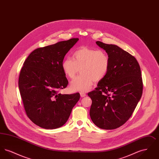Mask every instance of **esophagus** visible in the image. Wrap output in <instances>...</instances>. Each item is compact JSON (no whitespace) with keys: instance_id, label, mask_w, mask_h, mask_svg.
Returning <instances> with one entry per match:
<instances>
[{"instance_id":"1","label":"esophagus","mask_w":159,"mask_h":159,"mask_svg":"<svg viewBox=\"0 0 159 159\" xmlns=\"http://www.w3.org/2000/svg\"><path fill=\"white\" fill-rule=\"evenodd\" d=\"M80 94L81 97H84L86 96V93H85L84 92H80Z\"/></svg>"}]
</instances>
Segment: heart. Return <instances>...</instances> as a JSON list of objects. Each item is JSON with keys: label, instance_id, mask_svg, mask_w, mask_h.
I'll use <instances>...</instances> for the list:
<instances>
[{"label": "heart", "instance_id": "heart-1", "mask_svg": "<svg viewBox=\"0 0 159 159\" xmlns=\"http://www.w3.org/2000/svg\"><path fill=\"white\" fill-rule=\"evenodd\" d=\"M65 75L72 79L70 84L73 91L86 92L92 87L93 81L102 80L109 70L110 58L105 51L88 47H81L73 54V58H67L61 64Z\"/></svg>", "mask_w": 159, "mask_h": 159}]
</instances>
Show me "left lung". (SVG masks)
<instances>
[{
	"label": "left lung",
	"mask_w": 159,
	"mask_h": 159,
	"mask_svg": "<svg viewBox=\"0 0 159 159\" xmlns=\"http://www.w3.org/2000/svg\"><path fill=\"white\" fill-rule=\"evenodd\" d=\"M96 43L109 56L110 67L95 90L88 93L92 99L89 114L99 128L114 129L128 120L141 98V68L136 58L120 47Z\"/></svg>",
	"instance_id": "obj_1"
}]
</instances>
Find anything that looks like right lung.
I'll return each mask as SVG.
<instances>
[{
	"label": "right lung",
	"instance_id": "right-lung-1",
	"mask_svg": "<svg viewBox=\"0 0 159 159\" xmlns=\"http://www.w3.org/2000/svg\"><path fill=\"white\" fill-rule=\"evenodd\" d=\"M79 40L73 38L34 50L24 62L18 86L26 114L42 128L53 129L68 120L80 93L61 94L68 82L61 64Z\"/></svg>",
	"mask_w": 159,
	"mask_h": 159
}]
</instances>
